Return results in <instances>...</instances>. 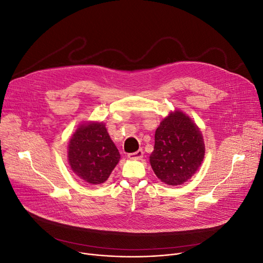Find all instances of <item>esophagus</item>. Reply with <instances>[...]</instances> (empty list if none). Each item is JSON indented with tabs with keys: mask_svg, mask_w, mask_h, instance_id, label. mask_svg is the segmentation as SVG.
<instances>
[{
	"mask_svg": "<svg viewBox=\"0 0 263 263\" xmlns=\"http://www.w3.org/2000/svg\"><path fill=\"white\" fill-rule=\"evenodd\" d=\"M144 156V151L142 149L135 151V153H132V154H129L128 155V158L129 159H132V160H141Z\"/></svg>",
	"mask_w": 263,
	"mask_h": 263,
	"instance_id": "34e87169",
	"label": "esophagus"
}]
</instances>
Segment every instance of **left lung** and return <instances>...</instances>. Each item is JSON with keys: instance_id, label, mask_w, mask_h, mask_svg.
<instances>
[{"instance_id": "8db88e82", "label": "left lung", "mask_w": 263, "mask_h": 263, "mask_svg": "<svg viewBox=\"0 0 263 263\" xmlns=\"http://www.w3.org/2000/svg\"><path fill=\"white\" fill-rule=\"evenodd\" d=\"M204 150L203 137L197 124L181 110H175L156 130L150 165L162 182L180 185L197 172Z\"/></svg>"}]
</instances>
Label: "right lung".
Wrapping results in <instances>:
<instances>
[{
	"label": "right lung",
	"instance_id": "add662e5",
	"mask_svg": "<svg viewBox=\"0 0 263 263\" xmlns=\"http://www.w3.org/2000/svg\"><path fill=\"white\" fill-rule=\"evenodd\" d=\"M119 159V151L110 140L103 122L81 124L69 141V165L72 172L87 183L105 182Z\"/></svg>",
	"mask_w": 263,
	"mask_h": 263
}]
</instances>
